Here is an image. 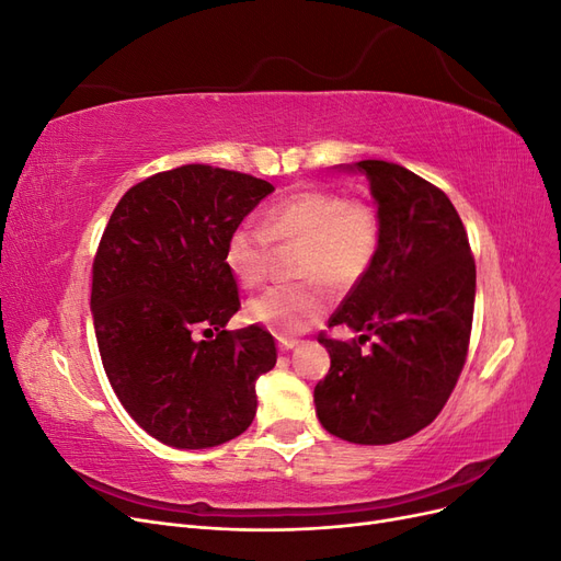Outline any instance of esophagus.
Instances as JSON below:
<instances>
[{"label":"esophagus","mask_w":561,"mask_h":561,"mask_svg":"<svg viewBox=\"0 0 561 561\" xmlns=\"http://www.w3.org/2000/svg\"><path fill=\"white\" fill-rule=\"evenodd\" d=\"M297 344L299 342H297V339H293V336H278V348L280 351H293Z\"/></svg>","instance_id":"1"}]
</instances>
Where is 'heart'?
<instances>
[{"mask_svg": "<svg viewBox=\"0 0 561 561\" xmlns=\"http://www.w3.org/2000/svg\"><path fill=\"white\" fill-rule=\"evenodd\" d=\"M381 215L375 203L330 190L293 192L264 213L262 227L243 222L225 245L231 276L245 287L268 274L271 243H299V283L271 285L248 301V318L278 336H293L325 316L328 290H348L365 278L381 248Z\"/></svg>", "mask_w": 561, "mask_h": 561, "instance_id": "heart-1", "label": "heart"}]
</instances>
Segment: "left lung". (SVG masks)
I'll return each instance as SVG.
<instances>
[{
    "label": "left lung",
    "mask_w": 561,
    "mask_h": 561,
    "mask_svg": "<svg viewBox=\"0 0 561 561\" xmlns=\"http://www.w3.org/2000/svg\"><path fill=\"white\" fill-rule=\"evenodd\" d=\"M381 215V248L325 332L330 371L313 390L328 433L355 445H393L443 412L466 365L474 260L466 227L443 190L388 161H358ZM375 337L369 352L362 344Z\"/></svg>",
    "instance_id": "obj_1"
}]
</instances>
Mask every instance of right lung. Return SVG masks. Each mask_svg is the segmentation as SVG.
<instances>
[{
	"instance_id": "add662e5",
	"label": "right lung",
	"mask_w": 561,
	"mask_h": 561,
	"mask_svg": "<svg viewBox=\"0 0 561 561\" xmlns=\"http://www.w3.org/2000/svg\"><path fill=\"white\" fill-rule=\"evenodd\" d=\"M271 192L245 173L180 165L130 186L100 239V358L124 410L163 445L229 443L257 412L254 381L274 369L276 342L260 325L225 330L241 309L225 245Z\"/></svg>"
}]
</instances>
